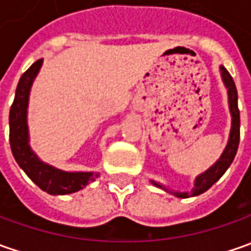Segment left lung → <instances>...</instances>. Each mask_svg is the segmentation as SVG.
<instances>
[{
    "mask_svg": "<svg viewBox=\"0 0 251 251\" xmlns=\"http://www.w3.org/2000/svg\"><path fill=\"white\" fill-rule=\"evenodd\" d=\"M221 75H222V80L225 83V86L228 87V97H229V109H230V115H232V127H230V136H229V142L225 151L222 152L221 158L208 171H205L204 174H201L200 176L196 177L195 182V189L189 193V192H185V193H179V192H171L176 197H180V199H187L190 196H199L204 193L205 190H208L218 179H220L225 171L229 168V165L232 164V161L236 155V151H238L239 147V140H240V114H239L238 108V90H236V86H235V82L232 79V76L229 74L228 71L221 66ZM155 186L158 187H162L158 183L152 182ZM165 189V187H162ZM167 192H169L168 189H165Z\"/></svg>",
    "mask_w": 251,
    "mask_h": 251,
    "instance_id": "left-lung-1",
    "label": "left lung"
}]
</instances>
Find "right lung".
<instances>
[{
  "label": "right lung",
  "instance_id": "right-lung-1",
  "mask_svg": "<svg viewBox=\"0 0 251 251\" xmlns=\"http://www.w3.org/2000/svg\"><path fill=\"white\" fill-rule=\"evenodd\" d=\"M43 59H37L21 76L15 100L9 111V144L13 157L25 174L48 195H71L94 182L99 174L94 172H65L47 165L37 158L29 146V133L26 124L27 101L31 83L39 74Z\"/></svg>",
  "mask_w": 251,
  "mask_h": 251
}]
</instances>
